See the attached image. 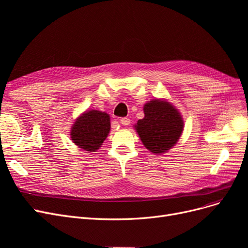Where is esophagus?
Masks as SVG:
<instances>
[{"mask_svg": "<svg viewBox=\"0 0 248 248\" xmlns=\"http://www.w3.org/2000/svg\"><path fill=\"white\" fill-rule=\"evenodd\" d=\"M120 122H121L122 125H129L130 124V119L128 118H122L120 120Z\"/></svg>", "mask_w": 248, "mask_h": 248, "instance_id": "34e87169", "label": "esophagus"}]
</instances>
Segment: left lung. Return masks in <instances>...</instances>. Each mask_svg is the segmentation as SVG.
I'll list each match as a JSON object with an SVG mask.
<instances>
[{
  "label": "left lung",
  "mask_w": 248,
  "mask_h": 248,
  "mask_svg": "<svg viewBox=\"0 0 248 248\" xmlns=\"http://www.w3.org/2000/svg\"><path fill=\"white\" fill-rule=\"evenodd\" d=\"M145 118L134 126L145 147L154 154L167 152L183 131L179 111L167 101L151 100L144 107Z\"/></svg>",
  "instance_id": "obj_1"
}]
</instances>
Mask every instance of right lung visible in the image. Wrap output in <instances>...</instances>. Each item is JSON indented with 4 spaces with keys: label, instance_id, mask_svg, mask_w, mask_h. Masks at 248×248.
Wrapping results in <instances>:
<instances>
[{
    "label": "right lung",
    "instance_id": "1",
    "mask_svg": "<svg viewBox=\"0 0 248 248\" xmlns=\"http://www.w3.org/2000/svg\"><path fill=\"white\" fill-rule=\"evenodd\" d=\"M110 129L109 116L100 110H89L77 119L71 128V140L78 147L95 152Z\"/></svg>",
    "mask_w": 248,
    "mask_h": 248
}]
</instances>
